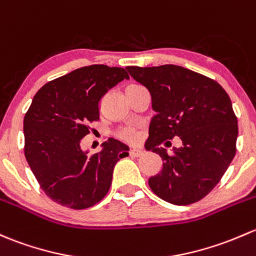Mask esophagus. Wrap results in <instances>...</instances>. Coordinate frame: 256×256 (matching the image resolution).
<instances>
[{
  "instance_id": "34e87169",
  "label": "esophagus",
  "mask_w": 256,
  "mask_h": 256,
  "mask_svg": "<svg viewBox=\"0 0 256 256\" xmlns=\"http://www.w3.org/2000/svg\"><path fill=\"white\" fill-rule=\"evenodd\" d=\"M128 154H130V157H134V158L141 157V156H144V150H131L130 152H128Z\"/></svg>"
}]
</instances>
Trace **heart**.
<instances>
[{
  "mask_svg": "<svg viewBox=\"0 0 256 256\" xmlns=\"http://www.w3.org/2000/svg\"><path fill=\"white\" fill-rule=\"evenodd\" d=\"M140 88L142 87H140V86L137 84L128 86V87H126V96L130 94L131 92H135V90H140ZM116 137L122 140V141L128 142V144H137V142L140 141V138H141V132L135 128H124L118 131Z\"/></svg>",
  "mask_w": 256,
  "mask_h": 256,
  "instance_id": "1",
  "label": "heart"
}]
</instances>
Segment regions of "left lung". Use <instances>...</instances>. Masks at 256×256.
Returning a JSON list of instances; mask_svg holds the SVG:
<instances>
[{"label":"left lung","instance_id":"obj_1","mask_svg":"<svg viewBox=\"0 0 256 256\" xmlns=\"http://www.w3.org/2000/svg\"><path fill=\"white\" fill-rule=\"evenodd\" d=\"M148 90L157 114L146 150L160 156L163 168L148 185L173 205L198 202L220 182L236 154L238 121L227 92L204 74L176 64L126 67ZM180 136L183 146L168 155L159 146Z\"/></svg>","mask_w":256,"mask_h":256}]
</instances>
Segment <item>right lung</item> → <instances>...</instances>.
I'll return each instance as SVG.
<instances>
[{
	"mask_svg": "<svg viewBox=\"0 0 256 256\" xmlns=\"http://www.w3.org/2000/svg\"><path fill=\"white\" fill-rule=\"evenodd\" d=\"M128 72L90 64L50 80L34 96L24 116V154L40 188L55 202L74 210L96 205L109 192L112 170L128 147L114 138L92 156L80 140L99 120V102Z\"/></svg>",
	"mask_w": 256,
	"mask_h": 256,
	"instance_id": "1",
	"label": "right lung"
}]
</instances>
